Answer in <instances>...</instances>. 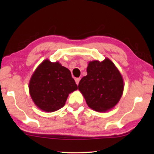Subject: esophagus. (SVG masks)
Returning a JSON list of instances; mask_svg holds the SVG:
<instances>
[{
	"label": "esophagus",
	"mask_w": 154,
	"mask_h": 154,
	"mask_svg": "<svg viewBox=\"0 0 154 154\" xmlns=\"http://www.w3.org/2000/svg\"><path fill=\"white\" fill-rule=\"evenodd\" d=\"M75 83H76L77 85H79V81H80V78H76V79H75Z\"/></svg>",
	"instance_id": "obj_1"
}]
</instances>
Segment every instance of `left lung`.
Returning a JSON list of instances; mask_svg holds the SVG:
<instances>
[{
  "mask_svg": "<svg viewBox=\"0 0 154 154\" xmlns=\"http://www.w3.org/2000/svg\"><path fill=\"white\" fill-rule=\"evenodd\" d=\"M88 74L82 78L79 90L88 106L97 111H106L119 102L123 91V81L119 71L109 59L88 64Z\"/></svg>",
  "mask_w": 154,
  "mask_h": 154,
  "instance_id": "1",
  "label": "left lung"
}]
</instances>
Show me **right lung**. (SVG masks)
<instances>
[{
    "label": "right lung",
    "mask_w": 154,
    "mask_h": 154,
    "mask_svg": "<svg viewBox=\"0 0 154 154\" xmlns=\"http://www.w3.org/2000/svg\"><path fill=\"white\" fill-rule=\"evenodd\" d=\"M78 89L71 71L59 62L45 60L29 82V92L41 110L52 112L64 106L69 94Z\"/></svg>",
    "instance_id": "obj_1"
}]
</instances>
